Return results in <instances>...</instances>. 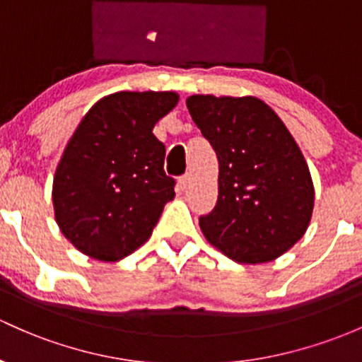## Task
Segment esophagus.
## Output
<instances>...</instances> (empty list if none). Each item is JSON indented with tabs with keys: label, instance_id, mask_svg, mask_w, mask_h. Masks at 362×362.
Returning a JSON list of instances; mask_svg holds the SVG:
<instances>
[{
	"label": "esophagus",
	"instance_id": "1",
	"mask_svg": "<svg viewBox=\"0 0 362 362\" xmlns=\"http://www.w3.org/2000/svg\"><path fill=\"white\" fill-rule=\"evenodd\" d=\"M188 185H189L188 174H185V176H181L180 180H177V189H180V192H185V189L188 188Z\"/></svg>",
	"mask_w": 362,
	"mask_h": 362
}]
</instances>
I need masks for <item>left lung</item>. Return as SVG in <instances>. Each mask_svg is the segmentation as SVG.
I'll return each instance as SVG.
<instances>
[{
  "label": "left lung",
  "instance_id": "1",
  "mask_svg": "<svg viewBox=\"0 0 362 362\" xmlns=\"http://www.w3.org/2000/svg\"><path fill=\"white\" fill-rule=\"evenodd\" d=\"M186 107L219 160L216 207L200 216L205 238L245 264L283 255L314 207L309 167L286 126L254 96L193 95Z\"/></svg>",
  "mask_w": 362,
  "mask_h": 362
}]
</instances>
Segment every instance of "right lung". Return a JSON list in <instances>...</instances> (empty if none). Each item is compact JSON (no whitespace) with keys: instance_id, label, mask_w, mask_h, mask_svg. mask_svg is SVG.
I'll return each mask as SVG.
<instances>
[{"instance_id":"add662e5","label":"right lung","mask_w":362,"mask_h":362,"mask_svg":"<svg viewBox=\"0 0 362 362\" xmlns=\"http://www.w3.org/2000/svg\"><path fill=\"white\" fill-rule=\"evenodd\" d=\"M173 91H120L84 115L53 180V207L65 238L93 259L115 262L150 238L174 177L153 126L176 107Z\"/></svg>"}]
</instances>
